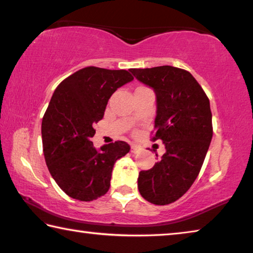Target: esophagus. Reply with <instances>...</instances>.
Instances as JSON below:
<instances>
[{
	"label": "esophagus",
	"instance_id": "1",
	"mask_svg": "<svg viewBox=\"0 0 253 253\" xmlns=\"http://www.w3.org/2000/svg\"><path fill=\"white\" fill-rule=\"evenodd\" d=\"M142 150V147L141 146H138V145H131V153H138L139 151Z\"/></svg>",
	"mask_w": 253,
	"mask_h": 253
}]
</instances>
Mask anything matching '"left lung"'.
<instances>
[{"label":"left lung","mask_w":253,"mask_h":253,"mask_svg":"<svg viewBox=\"0 0 253 253\" xmlns=\"http://www.w3.org/2000/svg\"><path fill=\"white\" fill-rule=\"evenodd\" d=\"M129 71L155 91L152 141L161 139L167 150L152 169L139 172L138 190L147 202L168 205L186 194L203 167L213 137L210 99L186 70L164 65Z\"/></svg>","instance_id":"obj_1"}]
</instances>
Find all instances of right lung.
I'll list each match as a JSON object with an SVG mask.
<instances>
[{"label":"right lung","instance_id":"1","mask_svg":"<svg viewBox=\"0 0 253 253\" xmlns=\"http://www.w3.org/2000/svg\"><path fill=\"white\" fill-rule=\"evenodd\" d=\"M133 79L126 70L87 66L54 91L42 123L43 155L51 177L70 197L91 202L109 190L114 164L130 146L117 141L95 148L90 139L111 94Z\"/></svg>","mask_w":253,"mask_h":253}]
</instances>
